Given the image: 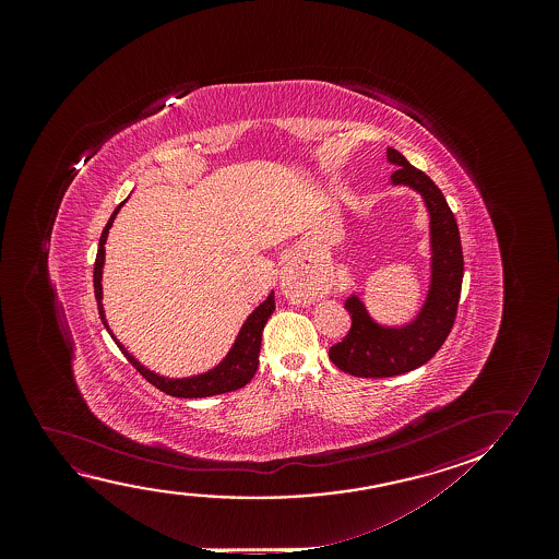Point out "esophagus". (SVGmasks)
I'll return each instance as SVG.
<instances>
[{"label": "esophagus", "mask_w": 559, "mask_h": 559, "mask_svg": "<svg viewBox=\"0 0 559 559\" xmlns=\"http://www.w3.org/2000/svg\"><path fill=\"white\" fill-rule=\"evenodd\" d=\"M298 278V273L296 271H290V269H286L283 273V283L284 284H292L294 281Z\"/></svg>", "instance_id": "esophagus-1"}]
</instances>
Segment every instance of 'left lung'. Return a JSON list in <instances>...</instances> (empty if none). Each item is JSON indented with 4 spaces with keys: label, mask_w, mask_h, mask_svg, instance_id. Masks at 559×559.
<instances>
[{
    "label": "left lung",
    "mask_w": 559,
    "mask_h": 559,
    "mask_svg": "<svg viewBox=\"0 0 559 559\" xmlns=\"http://www.w3.org/2000/svg\"><path fill=\"white\" fill-rule=\"evenodd\" d=\"M388 160L399 168L391 183L420 192L428 207L431 283L420 313L405 326H382L355 294L347 298L345 309L352 314V329L330 347L329 355L340 370L359 378H390L426 365L451 334L464 276L459 225L443 192L391 146Z\"/></svg>",
    "instance_id": "left-lung-1"
}]
</instances>
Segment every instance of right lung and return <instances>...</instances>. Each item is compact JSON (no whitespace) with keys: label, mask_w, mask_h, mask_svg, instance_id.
Instances as JSON below:
<instances>
[{"label":"right lung","mask_w":559,"mask_h":559,"mask_svg":"<svg viewBox=\"0 0 559 559\" xmlns=\"http://www.w3.org/2000/svg\"><path fill=\"white\" fill-rule=\"evenodd\" d=\"M126 202V200H123ZM116 207L110 219H108L105 229L100 233L99 250H97V258H95V267H93V288H95V299H97V309H99V317L105 329L108 330L110 337L115 340L116 345L120 347V352L126 355V359L130 360L133 367L138 368L139 374L145 378L146 382L153 383L154 388L168 393L171 397L181 399H199L212 397V395H219V393H227V391L240 390L245 388L246 383L252 380L258 365H260V347L261 334L265 329V322L269 317L275 311V294L271 292L267 299L261 304L260 307L253 309L252 314L246 319L242 329L238 332L235 344L227 353V357L217 365V367L207 370L204 374L191 376V378H164V376L154 374L148 368L143 367L133 355L126 352L118 340H116L112 330L108 329L107 319H105V309H103V288H100V276H103V263H105V242H107L108 229L112 227L116 214L120 212V207Z\"/></svg>","instance_id":"1"}]
</instances>
